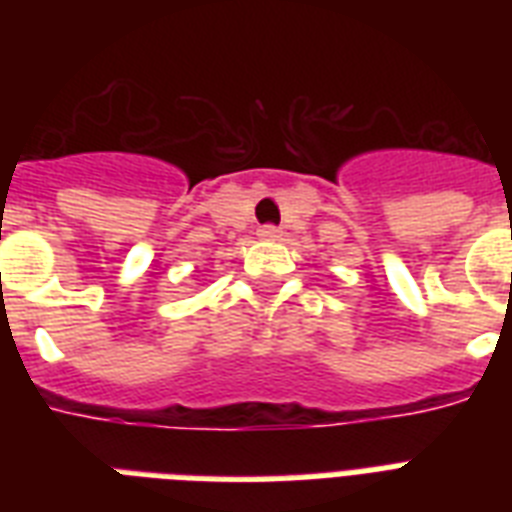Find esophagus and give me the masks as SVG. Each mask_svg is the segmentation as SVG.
<instances>
[{
  "label": "esophagus",
  "mask_w": 512,
  "mask_h": 512,
  "mask_svg": "<svg viewBox=\"0 0 512 512\" xmlns=\"http://www.w3.org/2000/svg\"><path fill=\"white\" fill-rule=\"evenodd\" d=\"M257 236L265 241H276L281 236V228H276V225H260V228H257Z\"/></svg>",
  "instance_id": "1"
}]
</instances>
